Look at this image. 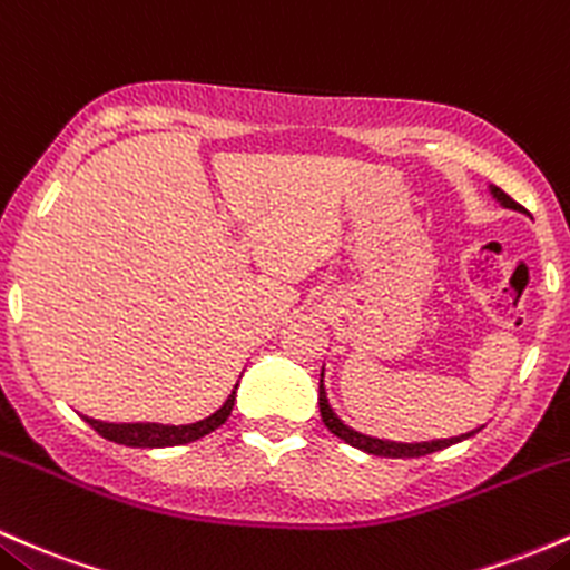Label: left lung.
<instances>
[{
    "label": "left lung",
    "instance_id": "obj_1",
    "mask_svg": "<svg viewBox=\"0 0 570 570\" xmlns=\"http://www.w3.org/2000/svg\"><path fill=\"white\" fill-rule=\"evenodd\" d=\"M490 194L495 196V199L501 202L507 209H517V213H522L520 204L511 199V196L503 194L501 188H495V185H490ZM317 404H320V417H323L325 428H328L334 436L342 439L344 444L355 446V450H363V452H368V455H376V458H423V455H431V452L444 450V446L458 444V441H463V439H471L476 433V431H471V433H460V436H452V439L414 441V444H404V441H385V439L366 436V433H357L350 425H344L342 420H338L334 414V409L328 406V399H325V387H323V374H320V399H317Z\"/></svg>",
    "mask_w": 570,
    "mask_h": 570
}]
</instances>
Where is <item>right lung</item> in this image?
<instances>
[{"mask_svg": "<svg viewBox=\"0 0 570 570\" xmlns=\"http://www.w3.org/2000/svg\"><path fill=\"white\" fill-rule=\"evenodd\" d=\"M236 387L226 399V404L217 409L215 414L199 420V423L190 425H158V423H101V420L82 417L88 425L94 428L99 436L115 441V444L126 446H147V450H156V446H177V444H190V441L207 436L215 428H220L228 420L234 409Z\"/></svg>", "mask_w": 570, "mask_h": 570, "instance_id": "1", "label": "right lung"}]
</instances>
